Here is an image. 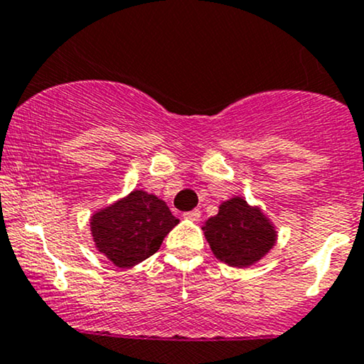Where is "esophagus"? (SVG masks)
Returning a JSON list of instances; mask_svg holds the SVG:
<instances>
[{"label":"esophagus","instance_id":"34e87169","mask_svg":"<svg viewBox=\"0 0 364 364\" xmlns=\"http://www.w3.org/2000/svg\"><path fill=\"white\" fill-rule=\"evenodd\" d=\"M200 210L198 208H195V210H191V212H186V213H183V217L186 218V220H193V222H198L200 220Z\"/></svg>","mask_w":364,"mask_h":364}]
</instances>
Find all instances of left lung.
Masks as SVG:
<instances>
[{
	"instance_id": "1",
	"label": "left lung",
	"mask_w": 364,
	"mask_h": 364,
	"mask_svg": "<svg viewBox=\"0 0 364 364\" xmlns=\"http://www.w3.org/2000/svg\"><path fill=\"white\" fill-rule=\"evenodd\" d=\"M203 232L217 259L235 268L257 262L277 242L273 222L242 196L224 201L217 215L205 222Z\"/></svg>"
}]
</instances>
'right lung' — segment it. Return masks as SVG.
I'll use <instances>...</instances> for the list:
<instances>
[{"mask_svg":"<svg viewBox=\"0 0 364 364\" xmlns=\"http://www.w3.org/2000/svg\"><path fill=\"white\" fill-rule=\"evenodd\" d=\"M179 220L166 201L134 190L91 217V235L100 252L118 268H132L157 252Z\"/></svg>","mask_w":364,"mask_h":364,"instance_id":"obj_1","label":"right lung"}]
</instances>
